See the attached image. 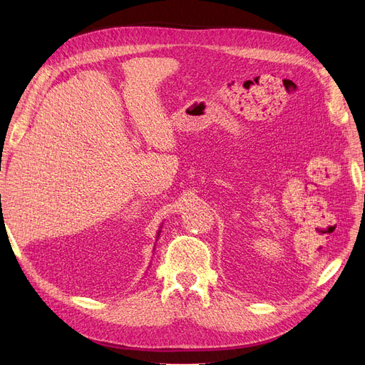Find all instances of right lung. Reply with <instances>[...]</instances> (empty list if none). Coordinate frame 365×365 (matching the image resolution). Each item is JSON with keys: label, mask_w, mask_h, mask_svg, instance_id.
Listing matches in <instances>:
<instances>
[{"label": "right lung", "mask_w": 365, "mask_h": 365, "mask_svg": "<svg viewBox=\"0 0 365 365\" xmlns=\"http://www.w3.org/2000/svg\"><path fill=\"white\" fill-rule=\"evenodd\" d=\"M161 227H163V224L160 225V230H158V233H157V240H158V237H160V233H161Z\"/></svg>", "instance_id": "right-lung-1"}]
</instances>
